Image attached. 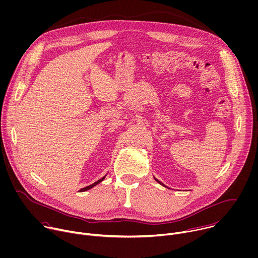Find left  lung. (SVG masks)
Listing matches in <instances>:
<instances>
[{"instance_id": "1", "label": "left lung", "mask_w": 258, "mask_h": 258, "mask_svg": "<svg viewBox=\"0 0 258 258\" xmlns=\"http://www.w3.org/2000/svg\"><path fill=\"white\" fill-rule=\"evenodd\" d=\"M155 180H156V181H157V182H159V183H160V184H162V185H164V184H163V183H161V182H160V181H159V180H158V179H156V178H155ZM164 186H165V185H164Z\"/></svg>"}]
</instances>
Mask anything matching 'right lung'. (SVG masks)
I'll return each instance as SVG.
<instances>
[{"label":"right lung","mask_w":258,"mask_h":258,"mask_svg":"<svg viewBox=\"0 0 258 258\" xmlns=\"http://www.w3.org/2000/svg\"><path fill=\"white\" fill-rule=\"evenodd\" d=\"M104 178H105V176H103V177H102V178H101V179H99V180H97V181H96V182H94V183H92V184H91V185H89V186H86V187H84V188H81V189H80V190H79V191H80V192H82V191H86V190H88V189H90V188H92V187H93V186H95V185H97V184H98V183H100V182H101V181H102V180H103V179H104Z\"/></svg>","instance_id":"obj_1"}]
</instances>
